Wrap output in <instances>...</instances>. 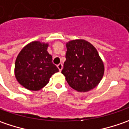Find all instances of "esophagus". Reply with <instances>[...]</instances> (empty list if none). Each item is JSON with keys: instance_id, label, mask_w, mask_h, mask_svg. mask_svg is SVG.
<instances>
[{"instance_id": "34e87169", "label": "esophagus", "mask_w": 129, "mask_h": 129, "mask_svg": "<svg viewBox=\"0 0 129 129\" xmlns=\"http://www.w3.org/2000/svg\"><path fill=\"white\" fill-rule=\"evenodd\" d=\"M57 67H58V69H59V72H61L62 70V68H63V65H62V64H59L58 65H57Z\"/></svg>"}]
</instances>
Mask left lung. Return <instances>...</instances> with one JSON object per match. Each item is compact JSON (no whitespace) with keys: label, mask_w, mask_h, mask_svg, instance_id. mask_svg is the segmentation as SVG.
<instances>
[{"label":"left lung","mask_w":129,"mask_h":129,"mask_svg":"<svg viewBox=\"0 0 129 129\" xmlns=\"http://www.w3.org/2000/svg\"><path fill=\"white\" fill-rule=\"evenodd\" d=\"M66 47V61L62 73L69 85L78 92L95 88L104 74V64L96 49L83 39L70 41Z\"/></svg>","instance_id":"obj_1"}]
</instances>
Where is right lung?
Returning <instances> with one entry per match:
<instances>
[{
	"label": "right lung",
	"mask_w": 129,
	"mask_h": 129,
	"mask_svg": "<svg viewBox=\"0 0 129 129\" xmlns=\"http://www.w3.org/2000/svg\"><path fill=\"white\" fill-rule=\"evenodd\" d=\"M49 44L35 41L28 44L18 54L15 62V76L23 87L29 90H41L59 69L52 63L47 52Z\"/></svg>",
	"instance_id": "1"
}]
</instances>
